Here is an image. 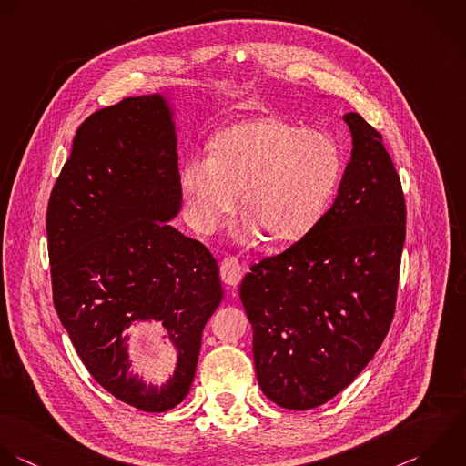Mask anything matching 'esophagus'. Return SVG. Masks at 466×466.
<instances>
[{
  "instance_id": "1",
  "label": "esophagus",
  "mask_w": 466,
  "mask_h": 466,
  "mask_svg": "<svg viewBox=\"0 0 466 466\" xmlns=\"http://www.w3.org/2000/svg\"><path fill=\"white\" fill-rule=\"evenodd\" d=\"M243 265L236 259V258H225L219 265V272H221V279L227 287H238L241 278H243Z\"/></svg>"
}]
</instances>
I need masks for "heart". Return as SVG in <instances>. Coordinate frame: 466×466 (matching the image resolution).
Here are the masks:
<instances>
[{
	"label": "heart",
	"instance_id": "obj_1",
	"mask_svg": "<svg viewBox=\"0 0 466 466\" xmlns=\"http://www.w3.org/2000/svg\"><path fill=\"white\" fill-rule=\"evenodd\" d=\"M341 167V150L330 134L261 116L223 128L210 143V156L187 159L179 190L190 225L203 234L238 210L241 194L250 232L296 243L325 214Z\"/></svg>",
	"mask_w": 466,
	"mask_h": 466
}]
</instances>
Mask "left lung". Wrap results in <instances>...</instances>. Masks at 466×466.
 <instances>
[{
    "label": "left lung",
    "mask_w": 466,
    "mask_h": 466,
    "mask_svg": "<svg viewBox=\"0 0 466 466\" xmlns=\"http://www.w3.org/2000/svg\"><path fill=\"white\" fill-rule=\"evenodd\" d=\"M352 156L318 225L250 267L239 298L263 394L290 410L347 389L381 347L396 310L407 207L381 134L343 116Z\"/></svg>",
    "instance_id": "8db88e82"
}]
</instances>
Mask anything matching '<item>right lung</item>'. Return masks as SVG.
Here are the masks:
<instances>
[{
  "label": "right lung",
  "instance_id": "add662e5",
  "mask_svg": "<svg viewBox=\"0 0 466 466\" xmlns=\"http://www.w3.org/2000/svg\"><path fill=\"white\" fill-rule=\"evenodd\" d=\"M172 117L163 94L88 116L46 210L59 321L92 378L145 412H167L187 398L203 329L223 298L212 254L168 223L183 199ZM148 322L178 354L163 386L129 370L131 329Z\"/></svg>",
  "mask_w": 466,
  "mask_h": 466
}]
</instances>
